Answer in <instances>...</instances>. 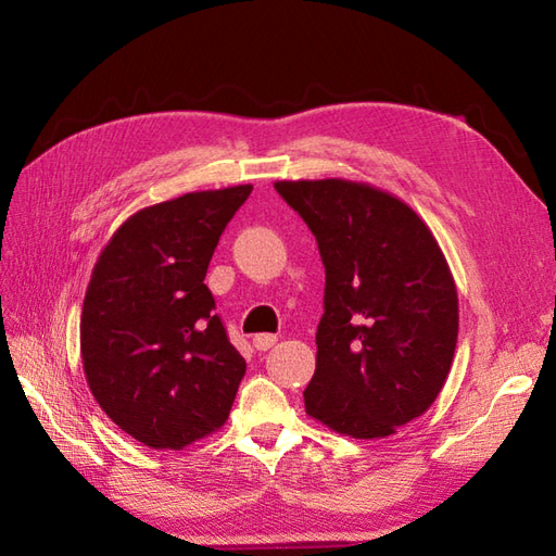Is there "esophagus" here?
Returning a JSON list of instances; mask_svg holds the SVG:
<instances>
[{
	"instance_id": "esophagus-1",
	"label": "esophagus",
	"mask_w": 556,
	"mask_h": 556,
	"mask_svg": "<svg viewBox=\"0 0 556 556\" xmlns=\"http://www.w3.org/2000/svg\"><path fill=\"white\" fill-rule=\"evenodd\" d=\"M277 344V334H255L253 337V346L257 351H267Z\"/></svg>"
}]
</instances>
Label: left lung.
Segmentation results:
<instances>
[{"mask_svg":"<svg viewBox=\"0 0 556 556\" xmlns=\"http://www.w3.org/2000/svg\"><path fill=\"white\" fill-rule=\"evenodd\" d=\"M275 188L308 224L325 265L305 410L356 440L394 434L434 404L452 370V269L428 224L392 193L344 179Z\"/></svg>","mask_w":556,"mask_h":556,"instance_id":"obj_1","label":"left lung"}]
</instances>
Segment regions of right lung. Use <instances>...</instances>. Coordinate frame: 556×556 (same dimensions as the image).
<instances>
[{"label":"right lung","instance_id":"right-lung-1","mask_svg":"<svg viewBox=\"0 0 556 556\" xmlns=\"http://www.w3.org/2000/svg\"><path fill=\"white\" fill-rule=\"evenodd\" d=\"M253 186L198 191L136 212L100 253L80 315V356L100 408L152 448L219 430L245 375L205 287L222 231Z\"/></svg>","mask_w":556,"mask_h":556}]
</instances>
